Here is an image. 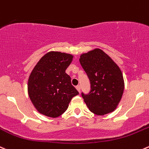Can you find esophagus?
I'll use <instances>...</instances> for the list:
<instances>
[{
    "label": "esophagus",
    "instance_id": "1",
    "mask_svg": "<svg viewBox=\"0 0 149 149\" xmlns=\"http://www.w3.org/2000/svg\"><path fill=\"white\" fill-rule=\"evenodd\" d=\"M76 89H77V90L79 91V92H80V90H81V86H80V85H77V86H76Z\"/></svg>",
    "mask_w": 149,
    "mask_h": 149
}]
</instances>
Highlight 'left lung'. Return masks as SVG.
Returning <instances> with one entry per match:
<instances>
[{
	"mask_svg": "<svg viewBox=\"0 0 149 149\" xmlns=\"http://www.w3.org/2000/svg\"><path fill=\"white\" fill-rule=\"evenodd\" d=\"M79 62L90 81V92H81L86 106L97 115H105L114 111L125 88L120 68L100 49L82 54Z\"/></svg>",
	"mask_w": 149,
	"mask_h": 149,
	"instance_id": "left-lung-1",
	"label": "left lung"
}]
</instances>
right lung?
<instances>
[{
	"label": "right lung",
	"instance_id": "add662e5",
	"mask_svg": "<svg viewBox=\"0 0 149 149\" xmlns=\"http://www.w3.org/2000/svg\"><path fill=\"white\" fill-rule=\"evenodd\" d=\"M73 55L50 52L41 57L28 79V95L35 108L42 114L56 118L67 110L79 92L71 84L65 70Z\"/></svg>",
	"mask_w": 149,
	"mask_h": 149
}]
</instances>
